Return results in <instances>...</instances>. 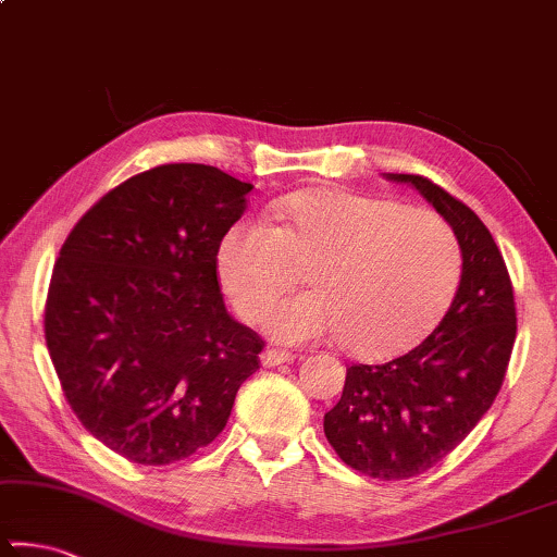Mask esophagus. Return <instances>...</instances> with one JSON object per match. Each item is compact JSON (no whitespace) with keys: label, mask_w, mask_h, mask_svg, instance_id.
Instances as JSON below:
<instances>
[{"label":"esophagus","mask_w":557,"mask_h":557,"mask_svg":"<svg viewBox=\"0 0 557 557\" xmlns=\"http://www.w3.org/2000/svg\"><path fill=\"white\" fill-rule=\"evenodd\" d=\"M294 354L288 351H278V349H265L261 354V364L263 367H281V364H292Z\"/></svg>","instance_id":"obj_1"}]
</instances>
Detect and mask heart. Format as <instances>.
<instances>
[{"instance_id":"heart-1","label":"heart","mask_w":557,"mask_h":557,"mask_svg":"<svg viewBox=\"0 0 557 557\" xmlns=\"http://www.w3.org/2000/svg\"><path fill=\"white\" fill-rule=\"evenodd\" d=\"M271 211L276 228L238 221L225 231L215 271L246 319H259L306 271L311 292L263 321L273 342L338 336L354 357H394L422 342L453 301L462 256L440 215L338 188L292 193Z\"/></svg>"}]
</instances>
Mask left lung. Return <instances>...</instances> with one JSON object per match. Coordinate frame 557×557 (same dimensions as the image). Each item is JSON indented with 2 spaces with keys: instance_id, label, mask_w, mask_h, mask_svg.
Here are the masks:
<instances>
[{
  "instance_id": "1",
  "label": "left lung",
  "mask_w": 557,
  "mask_h": 557,
  "mask_svg": "<svg viewBox=\"0 0 557 557\" xmlns=\"http://www.w3.org/2000/svg\"><path fill=\"white\" fill-rule=\"evenodd\" d=\"M384 178L412 185L449 223L462 276L445 319L422 344L386 364L346 369L342 399L324 414V434L354 470L407 480L442 462L493 407L518 319L503 253L474 211L422 175Z\"/></svg>"
}]
</instances>
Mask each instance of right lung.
I'll list each match as a JSON object with an SVG mask.
<instances>
[{"instance_id":"right-lung-1","label":"right lung","mask_w":557,"mask_h":557,"mask_svg":"<svg viewBox=\"0 0 557 557\" xmlns=\"http://www.w3.org/2000/svg\"><path fill=\"white\" fill-rule=\"evenodd\" d=\"M251 183L171 163L102 196L64 240L45 338L72 412L138 465L211 445L263 342L225 311L215 253Z\"/></svg>"}]
</instances>
